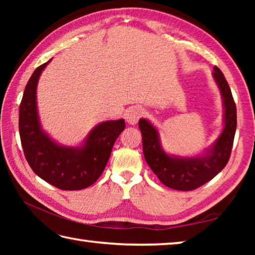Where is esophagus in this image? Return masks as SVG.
Listing matches in <instances>:
<instances>
[{
  "mask_svg": "<svg viewBox=\"0 0 255 255\" xmlns=\"http://www.w3.org/2000/svg\"><path fill=\"white\" fill-rule=\"evenodd\" d=\"M143 109L140 107H130L129 109H127L126 114H125V119L127 120L128 124L135 125L138 122V119L143 116Z\"/></svg>",
  "mask_w": 255,
  "mask_h": 255,
  "instance_id": "1",
  "label": "esophagus"
}]
</instances>
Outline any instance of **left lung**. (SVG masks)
Instances as JSON below:
<instances>
[{"label": "left lung", "instance_id": "obj_1", "mask_svg": "<svg viewBox=\"0 0 255 255\" xmlns=\"http://www.w3.org/2000/svg\"><path fill=\"white\" fill-rule=\"evenodd\" d=\"M213 76L223 98L224 129L204 155L193 157L169 155L162 148L157 129L146 119L141 118L138 123L146 162L159 181L171 189L190 191L199 188L215 178L230 159L236 131V106L230 85L217 66L214 67Z\"/></svg>", "mask_w": 255, "mask_h": 255}]
</instances>
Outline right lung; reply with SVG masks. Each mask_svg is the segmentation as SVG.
<instances>
[{
	"instance_id": "right-lung-1",
	"label": "right lung",
	"mask_w": 255,
	"mask_h": 255,
	"mask_svg": "<svg viewBox=\"0 0 255 255\" xmlns=\"http://www.w3.org/2000/svg\"><path fill=\"white\" fill-rule=\"evenodd\" d=\"M50 60L37 67L25 85L19 109L21 144L25 159L39 178L60 190H81L100 178L126 124L124 119L99 124L77 147L51 139L40 126L36 99L38 80Z\"/></svg>"
}]
</instances>
